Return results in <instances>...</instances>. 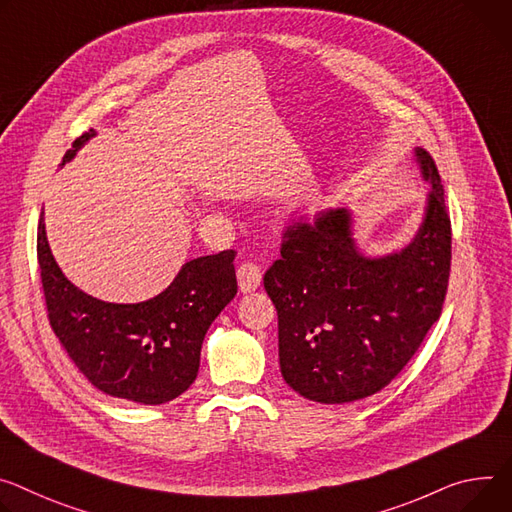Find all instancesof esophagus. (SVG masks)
Masks as SVG:
<instances>
[{
  "label": "esophagus",
  "instance_id": "34e87169",
  "mask_svg": "<svg viewBox=\"0 0 512 512\" xmlns=\"http://www.w3.org/2000/svg\"><path fill=\"white\" fill-rule=\"evenodd\" d=\"M261 267L253 261H245L241 263L239 271H237V277H239V288L241 292H253L259 288L261 284Z\"/></svg>",
  "mask_w": 512,
  "mask_h": 512
}]
</instances>
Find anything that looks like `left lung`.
Instances as JSON below:
<instances>
[{
    "mask_svg": "<svg viewBox=\"0 0 512 512\" xmlns=\"http://www.w3.org/2000/svg\"><path fill=\"white\" fill-rule=\"evenodd\" d=\"M431 181L416 239L382 259L363 257L347 210L298 218L263 275L277 308L280 367L308 400L343 404L380 392L439 320L451 271V220L433 157L416 151Z\"/></svg>",
    "mask_w": 512,
    "mask_h": 512,
    "instance_id": "1",
    "label": "left lung"
}]
</instances>
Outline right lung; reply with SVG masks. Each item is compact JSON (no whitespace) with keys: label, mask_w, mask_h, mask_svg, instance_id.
<instances>
[{"label":"right lung","mask_w":512,"mask_h":512,"mask_svg":"<svg viewBox=\"0 0 512 512\" xmlns=\"http://www.w3.org/2000/svg\"><path fill=\"white\" fill-rule=\"evenodd\" d=\"M94 136L83 132L65 153ZM36 253L46 316L81 374L98 390L141 404H163L188 390L200 369L206 331L237 294V251L185 263L173 284L141 304H110L77 290L59 269L44 222Z\"/></svg>","instance_id":"1"}]
</instances>
